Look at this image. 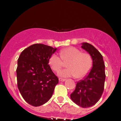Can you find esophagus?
<instances>
[{"instance_id": "esophagus-1", "label": "esophagus", "mask_w": 121, "mask_h": 121, "mask_svg": "<svg viewBox=\"0 0 121 121\" xmlns=\"http://www.w3.org/2000/svg\"><path fill=\"white\" fill-rule=\"evenodd\" d=\"M59 81H60V82H64V81H65V79H62V78H59Z\"/></svg>"}]
</instances>
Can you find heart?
<instances>
[{
    "instance_id": "heart-1",
    "label": "heart",
    "mask_w": 121,
    "mask_h": 121,
    "mask_svg": "<svg viewBox=\"0 0 121 121\" xmlns=\"http://www.w3.org/2000/svg\"><path fill=\"white\" fill-rule=\"evenodd\" d=\"M60 56L53 54L48 59V64L51 68L55 72H59L64 65V62H67L65 70L59 73L62 77L75 76L82 78L85 76L90 70L92 60L90 56L87 53H81L79 50L75 47H68L60 51Z\"/></svg>"
}]
</instances>
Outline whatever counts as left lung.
Masks as SVG:
<instances>
[{"label": "left lung", "mask_w": 121, "mask_h": 121, "mask_svg": "<svg viewBox=\"0 0 121 121\" xmlns=\"http://www.w3.org/2000/svg\"><path fill=\"white\" fill-rule=\"evenodd\" d=\"M81 47L91 56L93 67L88 75L78 82L70 98L79 106L88 108L96 104L103 93L105 80V64L102 54L92 45L84 42Z\"/></svg>", "instance_id": "1"}]
</instances>
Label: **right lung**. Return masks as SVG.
Masks as SVG:
<instances>
[{"instance_id":"right-lung-1","label":"right lung","mask_w":121,"mask_h":121,"mask_svg":"<svg viewBox=\"0 0 121 121\" xmlns=\"http://www.w3.org/2000/svg\"><path fill=\"white\" fill-rule=\"evenodd\" d=\"M57 48L36 43L20 54L16 69L17 87L29 104L38 107L51 98L59 79L48 65V59Z\"/></svg>"}]
</instances>
